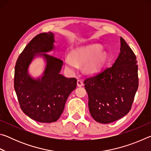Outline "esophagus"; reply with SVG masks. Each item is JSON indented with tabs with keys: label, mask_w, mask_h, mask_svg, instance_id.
<instances>
[{
	"label": "esophagus",
	"mask_w": 151,
	"mask_h": 151,
	"mask_svg": "<svg viewBox=\"0 0 151 151\" xmlns=\"http://www.w3.org/2000/svg\"><path fill=\"white\" fill-rule=\"evenodd\" d=\"M83 85V83L82 82L81 80H78L77 81V86L78 87H80V86H82Z\"/></svg>",
	"instance_id": "34e87169"
}]
</instances>
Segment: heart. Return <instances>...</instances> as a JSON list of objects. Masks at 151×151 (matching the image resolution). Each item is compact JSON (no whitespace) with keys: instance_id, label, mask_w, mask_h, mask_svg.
<instances>
[{"instance_id":"obj_1","label":"heart","mask_w":151,"mask_h":151,"mask_svg":"<svg viewBox=\"0 0 151 151\" xmlns=\"http://www.w3.org/2000/svg\"><path fill=\"white\" fill-rule=\"evenodd\" d=\"M99 44H90L74 49L70 56L65 58L66 67L70 71H75L78 66H85V70L89 74L95 73L101 69L106 60V53Z\"/></svg>"}]
</instances>
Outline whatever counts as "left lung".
Instances as JSON below:
<instances>
[{
    "label": "left lung",
    "mask_w": 151,
    "mask_h": 151,
    "mask_svg": "<svg viewBox=\"0 0 151 151\" xmlns=\"http://www.w3.org/2000/svg\"><path fill=\"white\" fill-rule=\"evenodd\" d=\"M91 115L96 122L111 123L126 115L131 109L139 86L138 65L133 51L121 37L118 57L84 81Z\"/></svg>",
    "instance_id": "1"
}]
</instances>
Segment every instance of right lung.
Returning a JSON list of instances; mask_svg holds the SVG:
<instances>
[{"label":"right lung","mask_w":151,"mask_h":151,"mask_svg":"<svg viewBox=\"0 0 151 151\" xmlns=\"http://www.w3.org/2000/svg\"><path fill=\"white\" fill-rule=\"evenodd\" d=\"M55 42L52 32L37 35L20 55L14 68V90L22 111L30 119L45 123L60 118L77 82L75 78L61 75L63 61L47 54L55 49ZM39 56L44 58L45 68L41 76L35 79L29 74L28 68Z\"/></svg>","instance_id":"right-lung-1"}]
</instances>
